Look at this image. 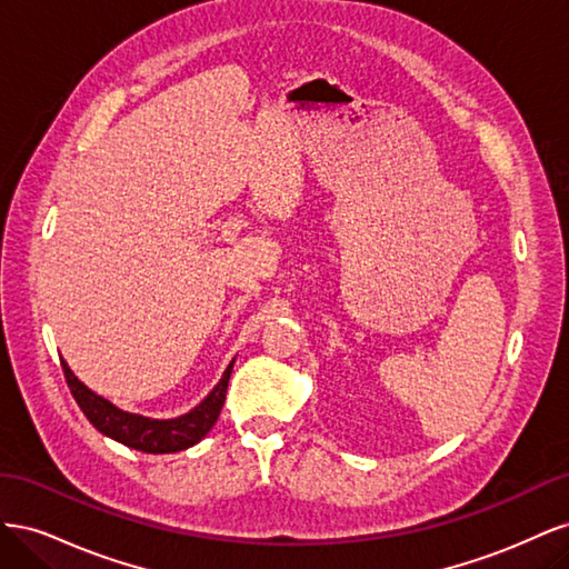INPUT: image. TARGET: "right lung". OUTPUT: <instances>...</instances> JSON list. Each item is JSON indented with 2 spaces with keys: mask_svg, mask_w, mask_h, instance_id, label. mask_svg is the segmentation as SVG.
Instances as JSON below:
<instances>
[{
  "mask_svg": "<svg viewBox=\"0 0 569 569\" xmlns=\"http://www.w3.org/2000/svg\"><path fill=\"white\" fill-rule=\"evenodd\" d=\"M234 360L222 372L220 382L213 387V391L206 399L192 408L189 412L173 420H151L144 416H134V412L120 410L111 401L101 399L99 393L84 387L73 370L68 368L66 360L61 358V368L66 375V382L71 387L73 399L78 401L80 410L88 416V420L99 429L101 435H107L116 441H120L128 449L144 451V453H176L184 451L189 446L199 443L209 429L216 425L220 408L226 403V391L230 382Z\"/></svg>",
  "mask_w": 569,
  "mask_h": 569,
  "instance_id": "1",
  "label": "right lung"
}]
</instances>
